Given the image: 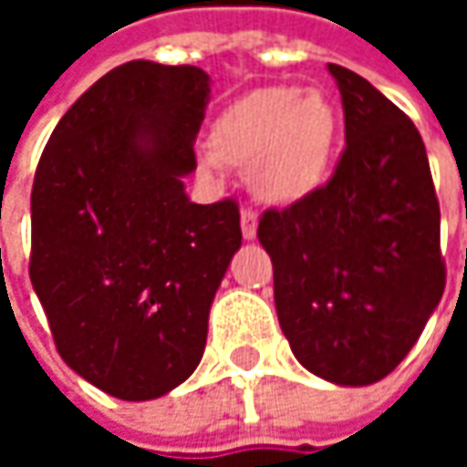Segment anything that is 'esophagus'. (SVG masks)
<instances>
[{"instance_id": "obj_1", "label": "esophagus", "mask_w": 467, "mask_h": 467, "mask_svg": "<svg viewBox=\"0 0 467 467\" xmlns=\"http://www.w3.org/2000/svg\"><path fill=\"white\" fill-rule=\"evenodd\" d=\"M242 234L244 239H254L257 236V213L244 207L242 210Z\"/></svg>"}]
</instances>
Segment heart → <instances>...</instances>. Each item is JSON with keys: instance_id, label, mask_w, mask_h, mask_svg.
<instances>
[{"instance_id": "1", "label": "heart", "mask_w": 467, "mask_h": 467, "mask_svg": "<svg viewBox=\"0 0 467 467\" xmlns=\"http://www.w3.org/2000/svg\"><path fill=\"white\" fill-rule=\"evenodd\" d=\"M340 121L319 90L270 85L252 90L218 114L210 132L207 169H246L254 197L291 205L322 187L337 148Z\"/></svg>"}]
</instances>
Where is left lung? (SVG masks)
I'll return each mask as SVG.
<instances>
[{
  "label": "left lung",
  "instance_id": "1",
  "mask_svg": "<svg viewBox=\"0 0 467 467\" xmlns=\"http://www.w3.org/2000/svg\"><path fill=\"white\" fill-rule=\"evenodd\" d=\"M337 82L346 150L325 187L265 210L275 312L312 374L346 387L385 379L444 294L440 200L416 124L361 75Z\"/></svg>",
  "mask_w": 467,
  "mask_h": 467
}]
</instances>
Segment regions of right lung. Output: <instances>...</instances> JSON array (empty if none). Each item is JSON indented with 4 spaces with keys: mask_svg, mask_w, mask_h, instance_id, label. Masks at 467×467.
<instances>
[{
    "mask_svg": "<svg viewBox=\"0 0 467 467\" xmlns=\"http://www.w3.org/2000/svg\"><path fill=\"white\" fill-rule=\"evenodd\" d=\"M210 78L127 62L59 119L30 194V283L64 364L119 400L197 368L207 314L242 246L236 200L189 202Z\"/></svg>",
    "mask_w": 467,
    "mask_h": 467,
    "instance_id": "obj_1",
    "label": "right lung"
}]
</instances>
